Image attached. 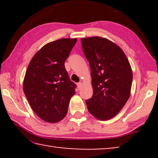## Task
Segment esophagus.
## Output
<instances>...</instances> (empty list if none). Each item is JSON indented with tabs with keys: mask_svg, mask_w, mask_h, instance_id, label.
Wrapping results in <instances>:
<instances>
[{
	"mask_svg": "<svg viewBox=\"0 0 158 158\" xmlns=\"http://www.w3.org/2000/svg\"><path fill=\"white\" fill-rule=\"evenodd\" d=\"M82 85H83L82 82H79L78 84H77V87H78V89H81V86H82Z\"/></svg>",
	"mask_w": 158,
	"mask_h": 158,
	"instance_id": "esophagus-1",
	"label": "esophagus"
}]
</instances>
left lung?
Here are the masks:
<instances>
[{"instance_id": "left-lung-1", "label": "left lung", "mask_w": 158, "mask_h": 158, "mask_svg": "<svg viewBox=\"0 0 158 158\" xmlns=\"http://www.w3.org/2000/svg\"><path fill=\"white\" fill-rule=\"evenodd\" d=\"M90 67L92 98L85 101L88 110L100 121L111 119L121 111L131 94L132 71L119 46L98 36L81 39Z\"/></svg>"}]
</instances>
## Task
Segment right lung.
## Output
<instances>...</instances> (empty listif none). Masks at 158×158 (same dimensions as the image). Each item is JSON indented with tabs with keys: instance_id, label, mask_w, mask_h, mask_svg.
<instances>
[{
	"instance_id": "1",
	"label": "right lung",
	"mask_w": 158,
	"mask_h": 158,
	"mask_svg": "<svg viewBox=\"0 0 158 158\" xmlns=\"http://www.w3.org/2000/svg\"><path fill=\"white\" fill-rule=\"evenodd\" d=\"M77 41L63 38L42 47L26 69L23 89L29 105L43 121L55 123L68 112L76 85L68 77L65 61Z\"/></svg>"
}]
</instances>
